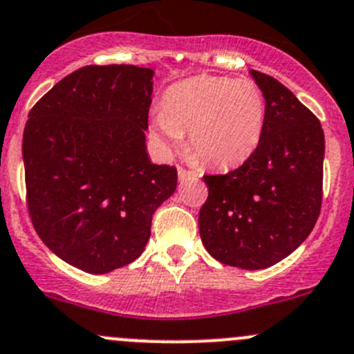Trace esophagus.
Instances as JSON below:
<instances>
[{"label": "esophagus", "instance_id": "esophagus-1", "mask_svg": "<svg viewBox=\"0 0 354 354\" xmlns=\"http://www.w3.org/2000/svg\"><path fill=\"white\" fill-rule=\"evenodd\" d=\"M178 178H180V181L183 183V181H188V180H198V178H201V174L195 173V171L185 169V167L178 166Z\"/></svg>", "mask_w": 354, "mask_h": 354}]
</instances>
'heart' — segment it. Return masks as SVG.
<instances>
[{
	"instance_id": "1",
	"label": "heart",
	"mask_w": 354,
	"mask_h": 354,
	"mask_svg": "<svg viewBox=\"0 0 354 354\" xmlns=\"http://www.w3.org/2000/svg\"><path fill=\"white\" fill-rule=\"evenodd\" d=\"M266 102L249 77L195 75L166 91L152 129L167 149L190 133V150L205 166L230 169L245 162L263 136Z\"/></svg>"
}]
</instances>
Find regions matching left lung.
<instances>
[{"label":"left lung","instance_id":"1","mask_svg":"<svg viewBox=\"0 0 354 354\" xmlns=\"http://www.w3.org/2000/svg\"><path fill=\"white\" fill-rule=\"evenodd\" d=\"M266 102L261 142L235 171L205 174L198 232L219 263L263 270L292 254L322 207L325 136L320 121L275 77L250 71Z\"/></svg>","mask_w":354,"mask_h":354}]
</instances>
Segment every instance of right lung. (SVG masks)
Segmentation results:
<instances>
[{"label":"right lung","mask_w":354,"mask_h":354,"mask_svg":"<svg viewBox=\"0 0 354 354\" xmlns=\"http://www.w3.org/2000/svg\"><path fill=\"white\" fill-rule=\"evenodd\" d=\"M152 77L136 65H86L29 112L22 157L30 219L51 252L86 273L140 257L153 212L176 190V167L147 153Z\"/></svg>","instance_id":"right-lung-1"}]
</instances>
